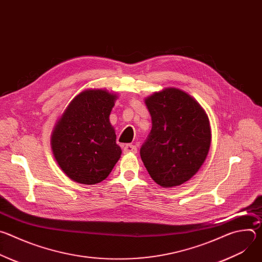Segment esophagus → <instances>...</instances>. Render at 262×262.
<instances>
[{"mask_svg":"<svg viewBox=\"0 0 262 262\" xmlns=\"http://www.w3.org/2000/svg\"><path fill=\"white\" fill-rule=\"evenodd\" d=\"M138 148L135 145L126 144L123 146V152L124 154H137Z\"/></svg>","mask_w":262,"mask_h":262,"instance_id":"esophagus-1","label":"esophagus"}]
</instances>
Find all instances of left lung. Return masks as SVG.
<instances>
[{"mask_svg": "<svg viewBox=\"0 0 262 262\" xmlns=\"http://www.w3.org/2000/svg\"><path fill=\"white\" fill-rule=\"evenodd\" d=\"M152 128L140 155L151 178L163 188L191 179L210 147V126L201 105L189 94L167 88L146 100Z\"/></svg>", "mask_w": 262, "mask_h": 262, "instance_id": "1", "label": "left lung"}]
</instances>
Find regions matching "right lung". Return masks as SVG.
<instances>
[{
	"label": "right lung",
	"mask_w": 262,
	"mask_h": 262,
	"mask_svg": "<svg viewBox=\"0 0 262 262\" xmlns=\"http://www.w3.org/2000/svg\"><path fill=\"white\" fill-rule=\"evenodd\" d=\"M116 95L86 90L69 103L52 135L56 161L72 180L96 184L105 179L121 156L108 116Z\"/></svg>",
	"instance_id": "1"
}]
</instances>
